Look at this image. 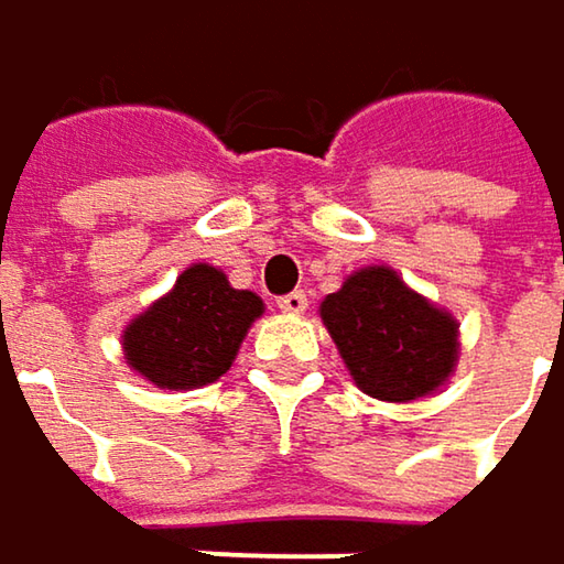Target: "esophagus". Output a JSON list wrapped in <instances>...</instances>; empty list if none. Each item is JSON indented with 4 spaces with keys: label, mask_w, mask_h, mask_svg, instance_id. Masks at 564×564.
Segmentation results:
<instances>
[{
    "label": "esophagus",
    "mask_w": 564,
    "mask_h": 564,
    "mask_svg": "<svg viewBox=\"0 0 564 564\" xmlns=\"http://www.w3.org/2000/svg\"><path fill=\"white\" fill-rule=\"evenodd\" d=\"M282 312H289V315H302L305 308H308V295L302 292V289H295V292H289V295H282L279 302H275Z\"/></svg>",
    "instance_id": "esophagus-1"
}]
</instances>
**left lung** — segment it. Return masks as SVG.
<instances>
[{
	"label": "left lung",
	"mask_w": 564,
	"mask_h": 564,
	"mask_svg": "<svg viewBox=\"0 0 564 564\" xmlns=\"http://www.w3.org/2000/svg\"><path fill=\"white\" fill-rule=\"evenodd\" d=\"M322 322L355 384L378 401H417L453 371L456 322L388 265L355 272L322 302Z\"/></svg>",
	"instance_id": "8db88e82"
}]
</instances>
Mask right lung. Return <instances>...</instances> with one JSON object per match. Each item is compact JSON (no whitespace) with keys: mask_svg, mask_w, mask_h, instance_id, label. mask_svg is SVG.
Instances as JSON below:
<instances>
[{"mask_svg":"<svg viewBox=\"0 0 564 564\" xmlns=\"http://www.w3.org/2000/svg\"><path fill=\"white\" fill-rule=\"evenodd\" d=\"M262 299L232 289L206 262L189 265L170 295L153 302L124 332L128 365L156 388L189 391L229 371Z\"/></svg>","mask_w":564,"mask_h":564,"instance_id":"right-lung-1","label":"right lung"}]
</instances>
